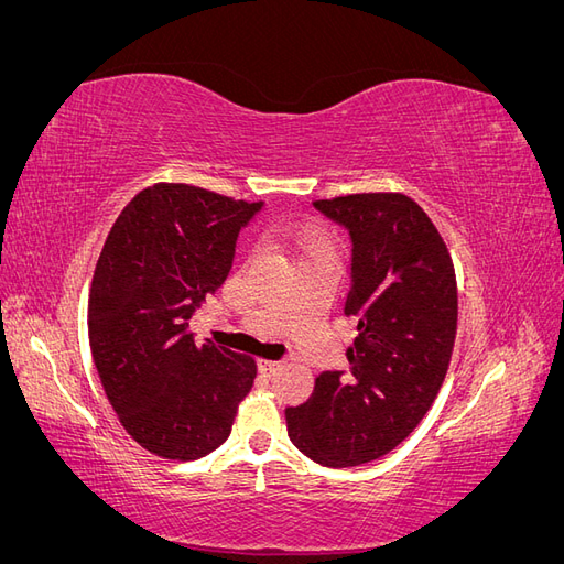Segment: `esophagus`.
I'll list each match as a JSON object with an SVG mask.
<instances>
[{
    "mask_svg": "<svg viewBox=\"0 0 564 564\" xmlns=\"http://www.w3.org/2000/svg\"><path fill=\"white\" fill-rule=\"evenodd\" d=\"M282 360H261L259 362V367H261V371L265 373V377H275V373L282 369Z\"/></svg>",
    "mask_w": 564,
    "mask_h": 564,
    "instance_id": "34e87169",
    "label": "esophagus"
}]
</instances>
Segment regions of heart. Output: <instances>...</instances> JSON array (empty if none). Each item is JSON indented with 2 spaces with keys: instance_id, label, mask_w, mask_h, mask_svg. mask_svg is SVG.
<instances>
[{
  "instance_id": "heart-1",
  "label": "heart",
  "mask_w": 564,
  "mask_h": 564,
  "mask_svg": "<svg viewBox=\"0 0 564 564\" xmlns=\"http://www.w3.org/2000/svg\"><path fill=\"white\" fill-rule=\"evenodd\" d=\"M289 240H292L294 249L303 256V259H305V256H311V253H317V251H334L327 237L319 235V232H313V230L296 232V235L289 237Z\"/></svg>"
}]
</instances>
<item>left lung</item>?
Segmentation results:
<instances>
[{
  "instance_id": "1",
  "label": "left lung",
  "mask_w": 564,
  "mask_h": 564,
  "mask_svg": "<svg viewBox=\"0 0 564 564\" xmlns=\"http://www.w3.org/2000/svg\"><path fill=\"white\" fill-rule=\"evenodd\" d=\"M352 242L346 315L357 317L348 373L322 371L286 406L294 445L329 468L395 449L435 402L456 338L454 263L433 220L402 193L313 202Z\"/></svg>"
}]
</instances>
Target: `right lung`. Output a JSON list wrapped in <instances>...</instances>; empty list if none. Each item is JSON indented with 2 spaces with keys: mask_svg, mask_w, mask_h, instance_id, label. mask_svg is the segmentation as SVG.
Returning a JSON list of instances; mask_svg holds the SVG:
<instances>
[{
  "mask_svg": "<svg viewBox=\"0 0 564 564\" xmlns=\"http://www.w3.org/2000/svg\"><path fill=\"white\" fill-rule=\"evenodd\" d=\"M261 207L155 183L117 216L100 251L91 355L124 431L152 454L195 460L224 445L253 386V357L195 344L187 319L226 282L237 235Z\"/></svg>",
  "mask_w": 564,
  "mask_h": 564,
  "instance_id": "obj_1",
  "label": "right lung"
}]
</instances>
